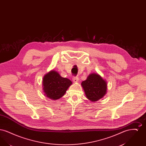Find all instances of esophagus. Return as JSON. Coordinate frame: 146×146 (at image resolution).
Segmentation results:
<instances>
[{
  "mask_svg": "<svg viewBox=\"0 0 146 146\" xmlns=\"http://www.w3.org/2000/svg\"><path fill=\"white\" fill-rule=\"evenodd\" d=\"M72 80H73V82L76 83V82H78V80H79V78H78V76H73V77L72 78Z\"/></svg>",
  "mask_w": 146,
  "mask_h": 146,
  "instance_id": "34e87169",
  "label": "esophagus"
}]
</instances>
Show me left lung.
Masks as SVG:
<instances>
[{
    "instance_id": "1",
    "label": "left lung",
    "mask_w": 146,
    "mask_h": 146,
    "mask_svg": "<svg viewBox=\"0 0 146 146\" xmlns=\"http://www.w3.org/2000/svg\"><path fill=\"white\" fill-rule=\"evenodd\" d=\"M85 95L91 102H96L107 92L106 81L97 73H91L81 84Z\"/></svg>"
}]
</instances>
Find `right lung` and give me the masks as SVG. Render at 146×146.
Wrapping results in <instances>:
<instances>
[{
    "label": "right lung",
    "mask_w": 146,
    "mask_h": 146,
    "mask_svg": "<svg viewBox=\"0 0 146 146\" xmlns=\"http://www.w3.org/2000/svg\"><path fill=\"white\" fill-rule=\"evenodd\" d=\"M72 84L68 78H63L55 70H51L43 78V90L46 97L56 100L62 97Z\"/></svg>",
    "instance_id": "add662e5"
}]
</instances>
